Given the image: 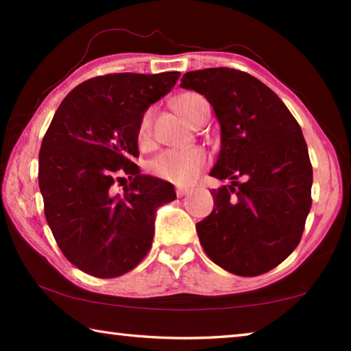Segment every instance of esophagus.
<instances>
[{"label": "esophagus", "mask_w": 351, "mask_h": 351, "mask_svg": "<svg viewBox=\"0 0 351 351\" xmlns=\"http://www.w3.org/2000/svg\"><path fill=\"white\" fill-rule=\"evenodd\" d=\"M190 192L189 187H176V195L178 197H184V195H187Z\"/></svg>", "instance_id": "esophagus-1"}]
</instances>
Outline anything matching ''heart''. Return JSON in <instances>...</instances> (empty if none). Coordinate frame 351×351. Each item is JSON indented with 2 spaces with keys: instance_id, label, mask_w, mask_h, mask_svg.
<instances>
[{
  "instance_id": "heart-1",
  "label": "heart",
  "mask_w": 351,
  "mask_h": 351,
  "mask_svg": "<svg viewBox=\"0 0 351 351\" xmlns=\"http://www.w3.org/2000/svg\"><path fill=\"white\" fill-rule=\"evenodd\" d=\"M203 97L197 93H184L173 99V108L184 121L189 122L195 108ZM152 141V110L144 112L138 125V142L145 147ZM207 164V154L199 147H192L187 150H167L158 154L150 162V171L164 181H170L180 186H189L197 180L201 170Z\"/></svg>"
}]
</instances>
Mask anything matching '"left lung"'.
I'll return each instance as SVG.
<instances>
[{"label": "left lung", "instance_id": "1", "mask_svg": "<svg viewBox=\"0 0 351 351\" xmlns=\"http://www.w3.org/2000/svg\"><path fill=\"white\" fill-rule=\"evenodd\" d=\"M180 86L215 111L221 147L210 176L230 181L212 189L215 207L197 223L201 245L232 274H265L299 245L311 209L313 169L299 123L271 88L241 71H190Z\"/></svg>", "mask_w": 351, "mask_h": 351}]
</instances>
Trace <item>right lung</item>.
I'll list each match as a JSON object with an SVG mask.
<instances>
[{
	"instance_id": "add662e5",
	"label": "right lung",
	"mask_w": 351,
	"mask_h": 351,
	"mask_svg": "<svg viewBox=\"0 0 351 351\" xmlns=\"http://www.w3.org/2000/svg\"><path fill=\"white\" fill-rule=\"evenodd\" d=\"M180 73L108 74L75 86L41 142L38 186L46 221L64 257L86 274L112 278L133 269L152 246L156 210L176 198L170 182L141 175L138 125L171 91ZM119 173L134 181L123 194Z\"/></svg>"
}]
</instances>
